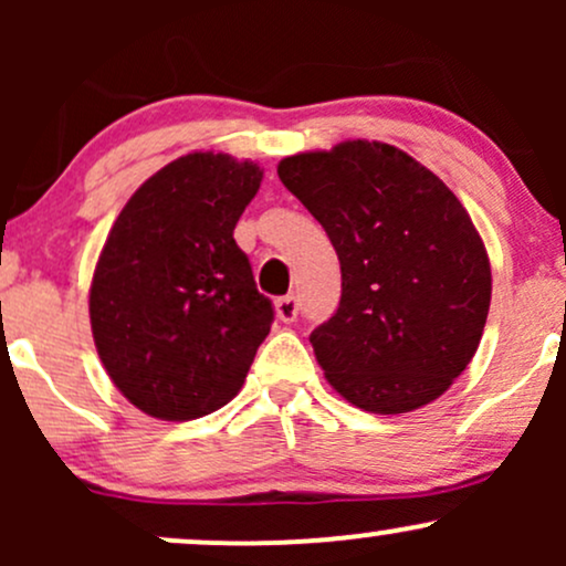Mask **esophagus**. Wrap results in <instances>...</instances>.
Returning a JSON list of instances; mask_svg holds the SVG:
<instances>
[{"instance_id":"34e87169","label":"esophagus","mask_w":566,"mask_h":566,"mask_svg":"<svg viewBox=\"0 0 566 566\" xmlns=\"http://www.w3.org/2000/svg\"><path fill=\"white\" fill-rule=\"evenodd\" d=\"M274 308H276L279 322L290 324V322H295V319H297V297H295V295H284V297H279V301L274 303Z\"/></svg>"}]
</instances>
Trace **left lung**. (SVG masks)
<instances>
[{
    "label": "left lung",
    "instance_id": "left-lung-1",
    "mask_svg": "<svg viewBox=\"0 0 566 566\" xmlns=\"http://www.w3.org/2000/svg\"><path fill=\"white\" fill-rule=\"evenodd\" d=\"M276 172L340 261V305L308 337L329 386L378 415L439 399L476 354L492 297L490 258L465 207L378 140L295 154Z\"/></svg>",
    "mask_w": 566,
    "mask_h": 566
}]
</instances>
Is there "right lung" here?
I'll return each instance as SVG.
<instances>
[{
    "label": "right lung",
    "instance_id": "add662e5",
    "mask_svg": "<svg viewBox=\"0 0 566 566\" xmlns=\"http://www.w3.org/2000/svg\"><path fill=\"white\" fill-rule=\"evenodd\" d=\"M263 180L252 161L197 151L129 197L90 287L97 356L114 386L159 420L229 405L274 322L233 229Z\"/></svg>",
    "mask_w": 566,
    "mask_h": 566
}]
</instances>
